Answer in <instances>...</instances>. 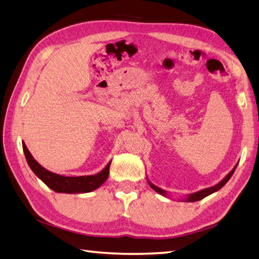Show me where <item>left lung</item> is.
<instances>
[{
    "mask_svg": "<svg viewBox=\"0 0 259 259\" xmlns=\"http://www.w3.org/2000/svg\"><path fill=\"white\" fill-rule=\"evenodd\" d=\"M237 165H238V164H236L235 167L233 168V170H231L228 174H227V176H226L219 183L215 184V186L210 187V188H205V189L200 190V191H197V192H194V193H190V194H188V196L186 197V199H184V201H186V202L199 201V200H201V199H203V198H205V197H208L209 194L213 193V192H217L218 190H220L221 188H223V187L225 186V184H226L227 182L229 181V179H230L231 176H233V174H234ZM147 181H149V180H147ZM149 184H150V187H151L153 190H154L155 192H157L159 194H162V196H164V197H168V194H167V192L165 191V190H163V189H161V188H159V187L154 186V184H153V183L150 182V181H149Z\"/></svg>",
    "mask_w": 259,
    "mask_h": 259,
    "instance_id": "obj_1",
    "label": "left lung"
}]
</instances>
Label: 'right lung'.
I'll return each instance as SVG.
<instances>
[{
  "instance_id": "1",
  "label": "right lung",
  "mask_w": 259,
  "mask_h": 259,
  "mask_svg": "<svg viewBox=\"0 0 259 259\" xmlns=\"http://www.w3.org/2000/svg\"><path fill=\"white\" fill-rule=\"evenodd\" d=\"M23 152L25 155L26 162L30 166L31 170L38 177L40 180L47 184L51 190L58 193H86L92 192L94 190L98 189L102 184L107 180L109 174V165L105 166L102 171L98 172L94 176H81V177H63L59 174L50 172L40 165L36 162L33 156L31 155L29 150L26 149V145L23 142Z\"/></svg>"
}]
</instances>
